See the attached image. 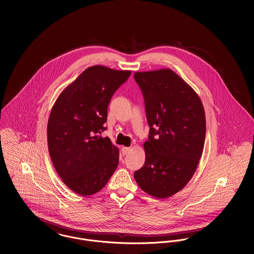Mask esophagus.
I'll return each instance as SVG.
<instances>
[{
  "label": "esophagus",
  "instance_id": "1",
  "mask_svg": "<svg viewBox=\"0 0 254 254\" xmlns=\"http://www.w3.org/2000/svg\"><path fill=\"white\" fill-rule=\"evenodd\" d=\"M129 150H130V147H127V146H123V147L121 148V151H122V154H123V155H125Z\"/></svg>",
  "mask_w": 254,
  "mask_h": 254
}]
</instances>
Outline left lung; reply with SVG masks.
Wrapping results in <instances>:
<instances>
[{"mask_svg":"<svg viewBox=\"0 0 254 254\" xmlns=\"http://www.w3.org/2000/svg\"><path fill=\"white\" fill-rule=\"evenodd\" d=\"M149 126L144 166L134 173L146 193L166 198L188 184L201 157L205 113L197 94L171 69L136 72Z\"/></svg>","mask_w":254,"mask_h":254,"instance_id":"8db88e82","label":"left lung"}]
</instances>
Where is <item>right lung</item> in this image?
<instances>
[{"label": "right lung", "instance_id": "add662e5", "mask_svg": "<svg viewBox=\"0 0 254 254\" xmlns=\"http://www.w3.org/2000/svg\"><path fill=\"white\" fill-rule=\"evenodd\" d=\"M130 75L129 70L91 66L62 92L52 109L47 129L50 156L74 192H98L118 165V148L101 134L107 129L110 100Z\"/></svg>", "mask_w": 254, "mask_h": 254}]
</instances>
